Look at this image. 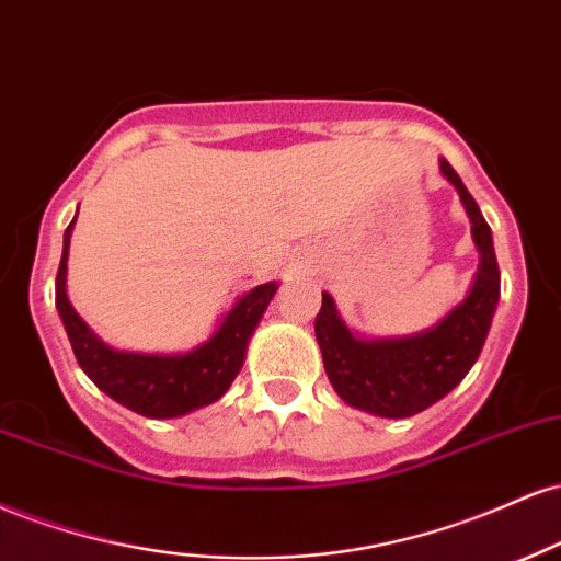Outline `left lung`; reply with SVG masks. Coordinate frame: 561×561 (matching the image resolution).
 <instances>
[{
  "label": "left lung",
  "mask_w": 561,
  "mask_h": 561,
  "mask_svg": "<svg viewBox=\"0 0 561 561\" xmlns=\"http://www.w3.org/2000/svg\"><path fill=\"white\" fill-rule=\"evenodd\" d=\"M440 173L457 188L472 222V241L480 265L470 294L425 331L401 339H365L352 333L339 318L331 294H322L314 318V335L322 352L328 380L348 407L378 417H412L444 399L476 365L499 305V265L491 228L462 178L440 160Z\"/></svg>",
  "instance_id": "8db88e82"
}]
</instances>
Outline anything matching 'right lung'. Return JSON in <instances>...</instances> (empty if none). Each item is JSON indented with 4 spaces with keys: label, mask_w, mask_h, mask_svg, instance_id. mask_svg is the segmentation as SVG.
<instances>
[{
    "label": "right lung",
    "mask_w": 561,
    "mask_h": 561,
    "mask_svg": "<svg viewBox=\"0 0 561 561\" xmlns=\"http://www.w3.org/2000/svg\"><path fill=\"white\" fill-rule=\"evenodd\" d=\"M76 217H72L62 239L55 301L81 370L94 380L99 391L107 393L117 404L151 420L181 417V414L202 410V407L220 399L243 367L249 339H252L254 328L260 325L270 299L278 291V283H262V286L239 296V301L220 320L217 331L186 354L121 352V348L104 344L85 325L81 314L68 301V294H65L68 247Z\"/></svg>",
    "instance_id": "right-lung-1"
}]
</instances>
